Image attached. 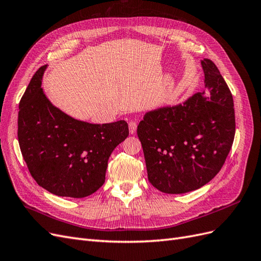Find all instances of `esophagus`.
Segmentation results:
<instances>
[{
    "label": "esophagus",
    "instance_id": "esophagus-1",
    "mask_svg": "<svg viewBox=\"0 0 261 261\" xmlns=\"http://www.w3.org/2000/svg\"><path fill=\"white\" fill-rule=\"evenodd\" d=\"M128 128H129V133L132 134H135L136 133V129H137V123L134 122V121H130L128 123Z\"/></svg>",
    "mask_w": 261,
    "mask_h": 261
}]
</instances>
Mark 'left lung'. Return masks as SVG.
Returning a JSON list of instances; mask_svg holds the SVG:
<instances>
[{"mask_svg": "<svg viewBox=\"0 0 261 261\" xmlns=\"http://www.w3.org/2000/svg\"><path fill=\"white\" fill-rule=\"evenodd\" d=\"M201 66L202 92L147 112L137 127L148 179L165 194L206 185L222 168L234 140L232 93L215 63L203 59Z\"/></svg>", "mask_w": 261, "mask_h": 261, "instance_id": "1", "label": "left lung"}]
</instances>
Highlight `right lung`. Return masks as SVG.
<instances>
[{
	"mask_svg": "<svg viewBox=\"0 0 261 261\" xmlns=\"http://www.w3.org/2000/svg\"><path fill=\"white\" fill-rule=\"evenodd\" d=\"M46 66L37 70L19 102L20 151L38 185L57 196L84 198L103 185L109 158L127 138L128 125L91 124L54 107L41 88Z\"/></svg>",
	"mask_w": 261,
	"mask_h": 261,
	"instance_id": "right-lung-1",
	"label": "right lung"
}]
</instances>
